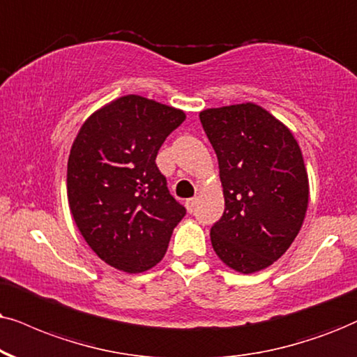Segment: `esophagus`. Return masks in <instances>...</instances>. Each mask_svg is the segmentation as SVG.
I'll list each match as a JSON object with an SVG mask.
<instances>
[{"label": "esophagus", "mask_w": 357, "mask_h": 357, "mask_svg": "<svg viewBox=\"0 0 357 357\" xmlns=\"http://www.w3.org/2000/svg\"><path fill=\"white\" fill-rule=\"evenodd\" d=\"M194 206H196V199H194V197H191V199L186 201V209H188V212H192V211H194Z\"/></svg>", "instance_id": "esophagus-1"}]
</instances>
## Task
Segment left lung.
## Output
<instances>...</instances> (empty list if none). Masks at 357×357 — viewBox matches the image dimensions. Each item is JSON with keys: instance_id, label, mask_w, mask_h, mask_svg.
<instances>
[{"instance_id": "1", "label": "left lung", "mask_w": 357, "mask_h": 357, "mask_svg": "<svg viewBox=\"0 0 357 357\" xmlns=\"http://www.w3.org/2000/svg\"><path fill=\"white\" fill-rule=\"evenodd\" d=\"M202 128L219 161L225 209L212 249L227 267L254 273L278 260L303 225L310 184L287 125L257 103L206 108Z\"/></svg>"}]
</instances>
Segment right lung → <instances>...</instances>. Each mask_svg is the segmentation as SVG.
Instances as JSON below:
<instances>
[{"label": "right lung", "instance_id": "1", "mask_svg": "<svg viewBox=\"0 0 357 357\" xmlns=\"http://www.w3.org/2000/svg\"><path fill=\"white\" fill-rule=\"evenodd\" d=\"M184 120L179 108L132 93L80 126L67 161V199L85 242L110 267L126 273L155 267L186 215L155 163Z\"/></svg>", "mask_w": 357, "mask_h": 357}]
</instances>
